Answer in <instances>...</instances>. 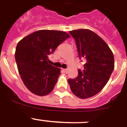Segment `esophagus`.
I'll return each instance as SVG.
<instances>
[{
	"mask_svg": "<svg viewBox=\"0 0 127 127\" xmlns=\"http://www.w3.org/2000/svg\"><path fill=\"white\" fill-rule=\"evenodd\" d=\"M63 70L64 72L66 73H68V70H67V69H63Z\"/></svg>",
	"mask_w": 127,
	"mask_h": 127,
	"instance_id": "obj_1",
	"label": "esophagus"
}]
</instances>
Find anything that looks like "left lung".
<instances>
[{"label":"left lung","instance_id":"1","mask_svg":"<svg viewBox=\"0 0 127 127\" xmlns=\"http://www.w3.org/2000/svg\"><path fill=\"white\" fill-rule=\"evenodd\" d=\"M75 40L79 57L86 62L82 71L68 82L73 94L80 98L93 96L107 83L114 68L113 53L107 44L89 29H78L69 32Z\"/></svg>","mask_w":127,"mask_h":127}]
</instances>
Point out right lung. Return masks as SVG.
Segmentation results:
<instances>
[{"mask_svg":"<svg viewBox=\"0 0 127 127\" xmlns=\"http://www.w3.org/2000/svg\"><path fill=\"white\" fill-rule=\"evenodd\" d=\"M70 37L64 31L39 30L18 43L15 51L18 70L31 92L45 96L54 90L61 70L48 63V56Z\"/></svg>","mask_w":127,"mask_h":127,"instance_id":"1","label":"right lung"}]
</instances>
